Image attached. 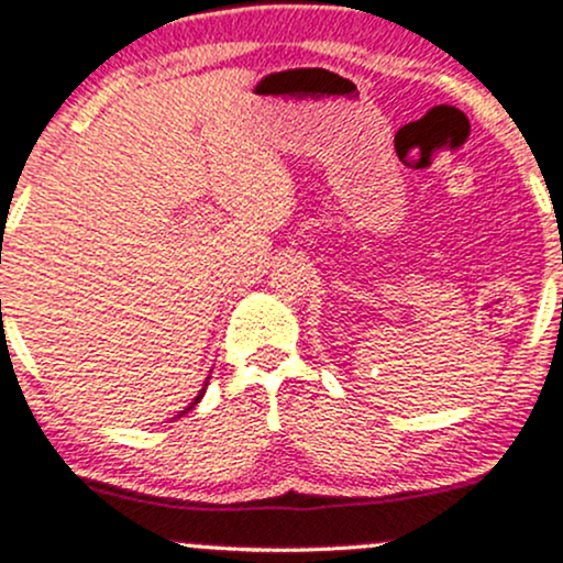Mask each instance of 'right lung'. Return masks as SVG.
<instances>
[{
	"label": "right lung",
	"mask_w": 563,
	"mask_h": 563,
	"mask_svg": "<svg viewBox=\"0 0 563 563\" xmlns=\"http://www.w3.org/2000/svg\"><path fill=\"white\" fill-rule=\"evenodd\" d=\"M208 379H211V374H208V376H206V385H202V390L195 395V400H191V404H189V406H187V409H184L181 413H178V417H184V413H187V411H191V409H195V406H197V404H200V400H202V395H206V390H208Z\"/></svg>",
	"instance_id": "1"
}]
</instances>
